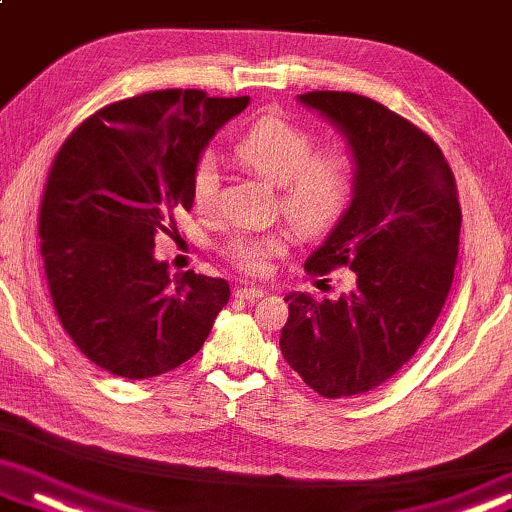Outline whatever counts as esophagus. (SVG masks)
Wrapping results in <instances>:
<instances>
[{
    "mask_svg": "<svg viewBox=\"0 0 512 512\" xmlns=\"http://www.w3.org/2000/svg\"><path fill=\"white\" fill-rule=\"evenodd\" d=\"M264 294H266L264 289H257V287H239L234 292L236 299H241V301H259Z\"/></svg>",
    "mask_w": 512,
    "mask_h": 512,
    "instance_id": "1",
    "label": "esophagus"
}]
</instances>
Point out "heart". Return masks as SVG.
I'll list each match as a JSON object with an SVG mask.
<instances>
[{
    "mask_svg": "<svg viewBox=\"0 0 512 512\" xmlns=\"http://www.w3.org/2000/svg\"><path fill=\"white\" fill-rule=\"evenodd\" d=\"M234 156L257 177L278 186L282 213L305 236L319 234L349 207L356 186V165L349 151L317 147L315 135L278 114H266L234 144ZM193 202L197 211L218 207L220 172L213 158H202L193 172ZM289 246L287 230L236 234L225 255L250 276H266L271 259Z\"/></svg>",
    "mask_w": 512,
    "mask_h": 512,
    "instance_id": "obj_1",
    "label": "heart"
}]
</instances>
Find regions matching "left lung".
Masks as SVG:
<instances>
[{
	"instance_id": "8db88e82",
	"label": "left lung",
	"mask_w": 512,
	"mask_h": 512,
	"mask_svg": "<svg viewBox=\"0 0 512 512\" xmlns=\"http://www.w3.org/2000/svg\"><path fill=\"white\" fill-rule=\"evenodd\" d=\"M299 101L347 137L356 165L352 202L305 271L349 266L354 282L335 301L287 294L280 352L312 391L349 398L391 379L432 331L453 285L462 211L451 165L411 121L349 91Z\"/></svg>"
}]
</instances>
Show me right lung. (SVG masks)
<instances>
[{
	"label": "right lung",
	"mask_w": 512,
	"mask_h": 512,
	"mask_svg": "<svg viewBox=\"0 0 512 512\" xmlns=\"http://www.w3.org/2000/svg\"><path fill=\"white\" fill-rule=\"evenodd\" d=\"M248 103L151 91L105 105L57 151L38 216L45 278L61 326L98 368L126 379L179 368L230 301L223 278L172 280L154 248L193 207L204 147Z\"/></svg>",
	"instance_id": "1"
}]
</instances>
